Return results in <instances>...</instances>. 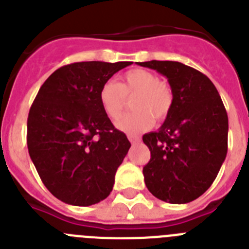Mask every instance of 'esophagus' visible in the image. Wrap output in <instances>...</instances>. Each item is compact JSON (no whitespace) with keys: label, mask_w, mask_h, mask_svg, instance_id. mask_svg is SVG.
Wrapping results in <instances>:
<instances>
[{"label":"esophagus","mask_w":249,"mask_h":249,"mask_svg":"<svg viewBox=\"0 0 249 249\" xmlns=\"http://www.w3.org/2000/svg\"><path fill=\"white\" fill-rule=\"evenodd\" d=\"M127 137H128V140H129V142H131L132 144H136V143H140L141 142V138L138 137V136H136V135H131V133H129L128 136H127Z\"/></svg>","instance_id":"34e87169"}]
</instances>
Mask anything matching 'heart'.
I'll use <instances>...</instances> for the list:
<instances>
[{"label":"heart","instance_id":"heart-1","mask_svg":"<svg viewBox=\"0 0 249 249\" xmlns=\"http://www.w3.org/2000/svg\"><path fill=\"white\" fill-rule=\"evenodd\" d=\"M131 97H133L131 101L133 111L116 122V126L127 133H138L151 128L153 120H164L173 105L171 86L143 68L127 71L121 83L107 81L98 93L103 112L112 120L120 117L126 108L127 98Z\"/></svg>","mask_w":249,"mask_h":249}]
</instances>
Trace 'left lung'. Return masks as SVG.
<instances>
[{
    "label": "left lung",
    "instance_id": "obj_1",
    "mask_svg": "<svg viewBox=\"0 0 249 249\" xmlns=\"http://www.w3.org/2000/svg\"><path fill=\"white\" fill-rule=\"evenodd\" d=\"M168 78L173 105L157 132L143 136L151 160L143 167L152 195L168 203H188L218 175L228 148V116L212 81L175 61L137 62Z\"/></svg>",
    "mask_w": 249,
    "mask_h": 249
}]
</instances>
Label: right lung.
Here are the masks:
<instances>
[{"label": "right lung", "instance_id": "obj_1", "mask_svg": "<svg viewBox=\"0 0 249 249\" xmlns=\"http://www.w3.org/2000/svg\"><path fill=\"white\" fill-rule=\"evenodd\" d=\"M132 62H74L45 81L27 118L30 157L48 191L91 206L107 198L131 143L101 107L105 82Z\"/></svg>", "mask_w": 249, "mask_h": 249}]
</instances>
